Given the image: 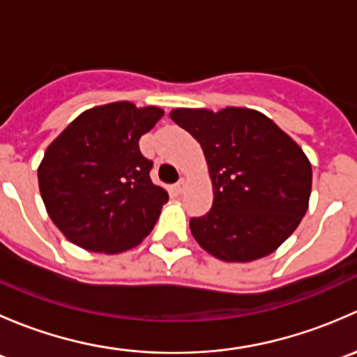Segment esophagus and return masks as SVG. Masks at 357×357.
Instances as JSON below:
<instances>
[{
    "mask_svg": "<svg viewBox=\"0 0 357 357\" xmlns=\"http://www.w3.org/2000/svg\"><path fill=\"white\" fill-rule=\"evenodd\" d=\"M174 188H176V192H178V193H183V192H185V190H186V179H183V178L179 179V181L176 183Z\"/></svg>",
    "mask_w": 357,
    "mask_h": 357,
    "instance_id": "esophagus-1",
    "label": "esophagus"
}]
</instances>
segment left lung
I'll return each mask as SVG.
<instances>
[{
	"label": "left lung",
	"mask_w": 357,
	"mask_h": 357,
	"mask_svg": "<svg viewBox=\"0 0 357 357\" xmlns=\"http://www.w3.org/2000/svg\"><path fill=\"white\" fill-rule=\"evenodd\" d=\"M171 119L200 143L214 188L211 211L190 219L199 245L226 262L275 252L311 197V162L301 146L257 110L176 109Z\"/></svg>",
	"instance_id": "8db88e82"
}]
</instances>
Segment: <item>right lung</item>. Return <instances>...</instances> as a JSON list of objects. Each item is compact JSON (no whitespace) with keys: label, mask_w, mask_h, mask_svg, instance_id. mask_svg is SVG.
<instances>
[{"label":"right lung","mask_w":357,"mask_h":357,"mask_svg":"<svg viewBox=\"0 0 357 357\" xmlns=\"http://www.w3.org/2000/svg\"><path fill=\"white\" fill-rule=\"evenodd\" d=\"M164 115L115 102L82 112L46 149L39 192L56 228L77 247L119 254L153 229L167 192L153 185V162L139 138Z\"/></svg>","instance_id":"1"}]
</instances>
